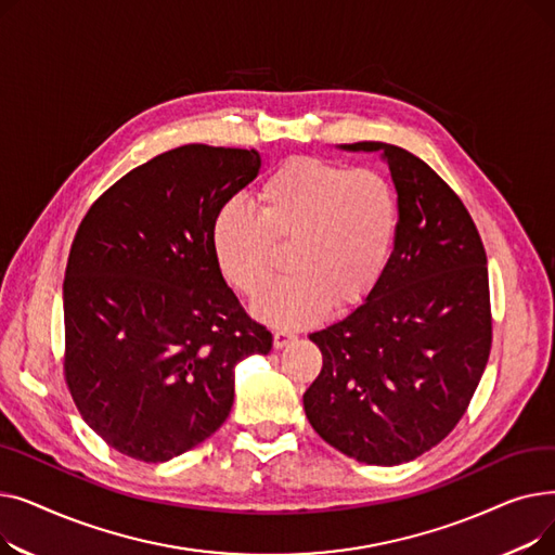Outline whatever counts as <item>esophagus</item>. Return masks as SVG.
<instances>
[{"label":"esophagus","mask_w":555,"mask_h":555,"mask_svg":"<svg viewBox=\"0 0 555 555\" xmlns=\"http://www.w3.org/2000/svg\"><path fill=\"white\" fill-rule=\"evenodd\" d=\"M297 335L289 333V331H274V348H283L289 341H293Z\"/></svg>","instance_id":"obj_1"}]
</instances>
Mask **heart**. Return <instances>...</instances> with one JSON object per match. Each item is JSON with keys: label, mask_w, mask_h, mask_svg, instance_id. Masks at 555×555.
I'll return each instance as SVG.
<instances>
[{"label": "heart", "mask_w": 555, "mask_h": 555, "mask_svg": "<svg viewBox=\"0 0 555 555\" xmlns=\"http://www.w3.org/2000/svg\"><path fill=\"white\" fill-rule=\"evenodd\" d=\"M256 216L229 199L211 224V247L227 283L254 297L267 282L275 247L291 245L293 275L258 295L262 322L301 328L331 304L353 306L380 283L400 229L393 184L380 170L319 157H289L256 189Z\"/></svg>", "instance_id": "1"}]
</instances>
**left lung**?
<instances>
[{
  "mask_svg": "<svg viewBox=\"0 0 555 555\" xmlns=\"http://www.w3.org/2000/svg\"><path fill=\"white\" fill-rule=\"evenodd\" d=\"M400 204L389 266L373 293L310 339L324 358L304 410L326 443L369 465L439 446L481 380L492 341L486 251L459 195L423 159L383 141Z\"/></svg>",
  "mask_w": 555,
  "mask_h": 555,
  "instance_id": "obj_1",
  "label": "left lung"
}]
</instances>
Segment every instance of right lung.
I'll return each instance as SVG.
<instances>
[{"label":"right lung","mask_w":555,"mask_h":555,"mask_svg":"<svg viewBox=\"0 0 555 555\" xmlns=\"http://www.w3.org/2000/svg\"><path fill=\"white\" fill-rule=\"evenodd\" d=\"M260 155L189 143L109 186L82 218L63 283L65 380L82 421L126 456L162 463L207 441L233 369L272 333L224 283L211 224Z\"/></svg>","instance_id":"1"}]
</instances>
